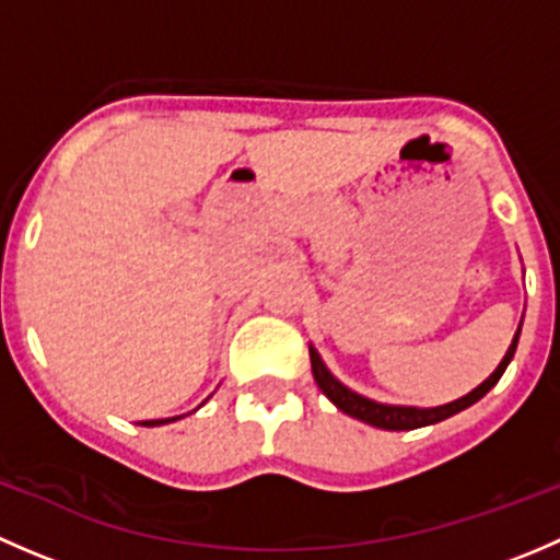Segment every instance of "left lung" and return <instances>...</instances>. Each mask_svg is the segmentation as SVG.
I'll list each match as a JSON object with an SVG mask.
<instances>
[{"mask_svg":"<svg viewBox=\"0 0 560 560\" xmlns=\"http://www.w3.org/2000/svg\"><path fill=\"white\" fill-rule=\"evenodd\" d=\"M521 327H523V319H521V325H517V332H515V338H512L510 349H506L504 360L495 365L493 374H490L482 385L474 387L471 393L460 395L457 400H450V404H442V406H425V409H422V406L380 404V400L365 398V395L354 393V389H349L343 382H338L336 376L330 374V369L325 365V360L319 358V352H316L312 343H308V354H312V374H314V382L319 385L322 393H325L327 398H330V404L336 406V409H341L343 415L354 417V420L365 422V425L382 428V431H415V428L436 425V422L447 420V417H453V415H457V411H463V409H468V406L477 404L479 398H485V395L495 387V382L504 376L506 365L512 363V358H515L517 338H521Z\"/></svg>","mask_w":560,"mask_h":560,"instance_id":"1","label":"left lung"}]
</instances>
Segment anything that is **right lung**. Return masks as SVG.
<instances>
[{"instance_id": "obj_1", "label": "right lung", "mask_w": 560, "mask_h": 560, "mask_svg": "<svg viewBox=\"0 0 560 560\" xmlns=\"http://www.w3.org/2000/svg\"><path fill=\"white\" fill-rule=\"evenodd\" d=\"M180 417H184V415H178V417H167V420H143V422H138V425H145V428L167 425V422H175V420H180Z\"/></svg>"}]
</instances>
